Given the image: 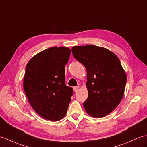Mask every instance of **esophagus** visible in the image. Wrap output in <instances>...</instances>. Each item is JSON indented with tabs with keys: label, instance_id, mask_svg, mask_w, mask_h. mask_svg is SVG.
Here are the masks:
<instances>
[{
	"label": "esophagus",
	"instance_id": "1",
	"mask_svg": "<svg viewBox=\"0 0 147 147\" xmlns=\"http://www.w3.org/2000/svg\"><path fill=\"white\" fill-rule=\"evenodd\" d=\"M78 89H79V87H74L73 88V90L75 92H77L78 90Z\"/></svg>",
	"mask_w": 147,
	"mask_h": 147
}]
</instances>
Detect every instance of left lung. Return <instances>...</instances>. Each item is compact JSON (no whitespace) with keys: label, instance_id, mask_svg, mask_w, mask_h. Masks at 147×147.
<instances>
[{"label":"left lung","instance_id":"1","mask_svg":"<svg viewBox=\"0 0 147 147\" xmlns=\"http://www.w3.org/2000/svg\"><path fill=\"white\" fill-rule=\"evenodd\" d=\"M74 57L86 68L88 98L85 110L102 118L119 105L124 95L127 75L118 57L109 49L94 45L74 46Z\"/></svg>","mask_w":147,"mask_h":147}]
</instances>
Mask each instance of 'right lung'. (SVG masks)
Here are the masks:
<instances>
[{
    "label": "right lung",
    "mask_w": 147,
    "mask_h": 147,
    "mask_svg": "<svg viewBox=\"0 0 147 147\" xmlns=\"http://www.w3.org/2000/svg\"><path fill=\"white\" fill-rule=\"evenodd\" d=\"M69 48L51 47L37 53L28 62L24 77V89L30 105L44 119H62L73 94L65 84V65Z\"/></svg>",
    "instance_id": "right-lung-1"
}]
</instances>
